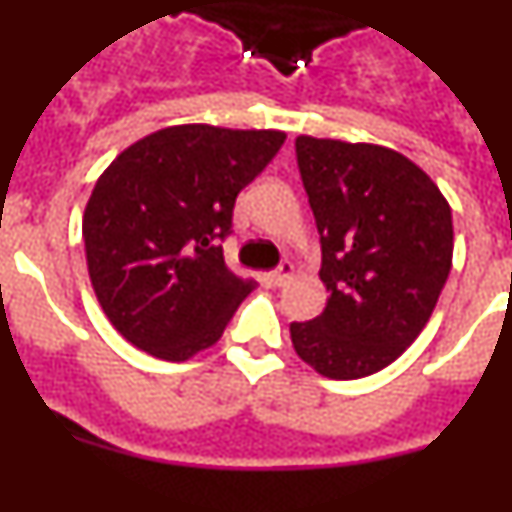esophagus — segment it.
Instances as JSON below:
<instances>
[{
    "mask_svg": "<svg viewBox=\"0 0 512 512\" xmlns=\"http://www.w3.org/2000/svg\"><path fill=\"white\" fill-rule=\"evenodd\" d=\"M292 274H295V266L289 264V261H284V264L279 266V269H274V271H271V274H266V282L274 284V287H284V284H287L289 279H292Z\"/></svg>",
    "mask_w": 512,
    "mask_h": 512,
    "instance_id": "34e87169",
    "label": "esophagus"
}]
</instances>
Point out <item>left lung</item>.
I'll use <instances>...</instances> for the list:
<instances>
[{
	"instance_id": "1",
	"label": "left lung",
	"mask_w": 512,
	"mask_h": 512,
	"mask_svg": "<svg viewBox=\"0 0 512 512\" xmlns=\"http://www.w3.org/2000/svg\"><path fill=\"white\" fill-rule=\"evenodd\" d=\"M295 148L328 302L318 318L289 325L292 346L323 377H369L431 318L451 271V207L431 176L392 148L310 135Z\"/></svg>"
}]
</instances>
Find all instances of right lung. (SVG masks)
<instances>
[{"label": "right lung", "mask_w": 512, "mask_h": 512, "mask_svg": "<svg viewBox=\"0 0 512 512\" xmlns=\"http://www.w3.org/2000/svg\"><path fill=\"white\" fill-rule=\"evenodd\" d=\"M279 130L174 125L107 166L84 210L94 295L125 341L187 361L223 336L256 287L228 269L235 197L277 156Z\"/></svg>", "instance_id": "obj_1"}]
</instances>
